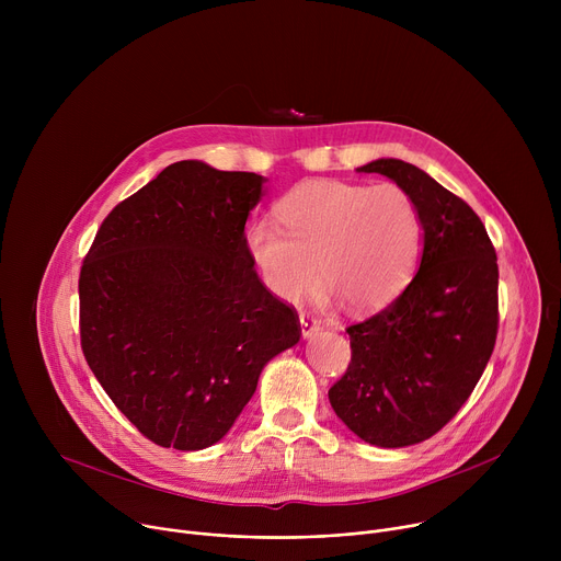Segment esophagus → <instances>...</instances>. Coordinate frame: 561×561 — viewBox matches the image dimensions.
Here are the masks:
<instances>
[{"instance_id": "1", "label": "esophagus", "mask_w": 561, "mask_h": 561, "mask_svg": "<svg viewBox=\"0 0 561 561\" xmlns=\"http://www.w3.org/2000/svg\"><path fill=\"white\" fill-rule=\"evenodd\" d=\"M299 324H301V335H304V337H312V335L319 331V322H317V319H314L312 314H308V312H301V314H299Z\"/></svg>"}]
</instances>
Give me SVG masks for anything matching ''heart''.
<instances>
[{"label":"heart","mask_w":561,"mask_h":561,"mask_svg":"<svg viewBox=\"0 0 561 561\" xmlns=\"http://www.w3.org/2000/svg\"><path fill=\"white\" fill-rule=\"evenodd\" d=\"M275 217L279 226L266 219L249 226L247 251L284 301H299L322 279L348 310L370 312L413 279L422 215L404 186L310 180L275 204Z\"/></svg>","instance_id":"obj_1"}]
</instances>
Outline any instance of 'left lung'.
Instances as JSON below:
<instances>
[{
	"label": "left lung",
	"instance_id": "1",
	"mask_svg": "<svg viewBox=\"0 0 561 561\" xmlns=\"http://www.w3.org/2000/svg\"><path fill=\"white\" fill-rule=\"evenodd\" d=\"M359 171L413 195L424 253L402 295L346 329L351 364L329 399L357 437L402 448L439 433L482 377L500 327V268L482 219L424 171L402 159Z\"/></svg>",
	"mask_w": 561,
	"mask_h": 561
}]
</instances>
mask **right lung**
<instances>
[{"instance_id":"1","label":"right lung","mask_w":561,"mask_h":561,"mask_svg":"<svg viewBox=\"0 0 561 561\" xmlns=\"http://www.w3.org/2000/svg\"><path fill=\"white\" fill-rule=\"evenodd\" d=\"M262 175L175 162L102 221L79 271L84 357L152 444L199 450L249 404L301 335L247 251Z\"/></svg>"}]
</instances>
